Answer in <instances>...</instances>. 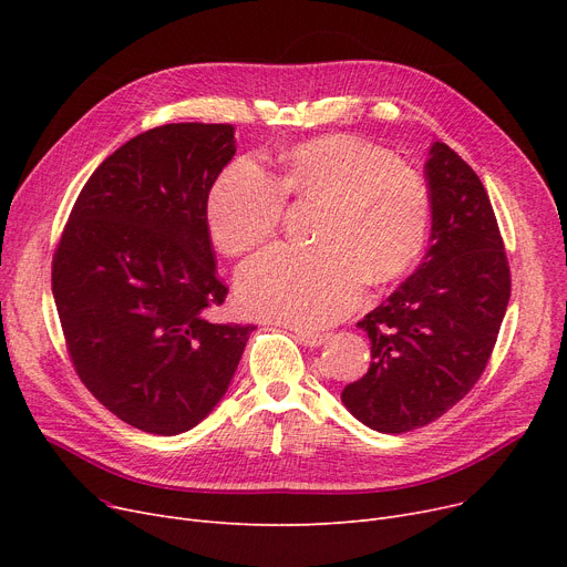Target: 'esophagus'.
I'll list each match as a JSON object with an SVG mask.
<instances>
[{
	"instance_id": "1",
	"label": "esophagus",
	"mask_w": 567,
	"mask_h": 567,
	"mask_svg": "<svg viewBox=\"0 0 567 567\" xmlns=\"http://www.w3.org/2000/svg\"><path fill=\"white\" fill-rule=\"evenodd\" d=\"M296 338H299L306 347H319L326 342V333H315V331H303V329H296Z\"/></svg>"
}]
</instances>
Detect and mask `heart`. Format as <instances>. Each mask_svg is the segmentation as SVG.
Instances as JSON below:
<instances>
[{
	"label": "heart",
	"mask_w": 567,
	"mask_h": 567,
	"mask_svg": "<svg viewBox=\"0 0 567 567\" xmlns=\"http://www.w3.org/2000/svg\"><path fill=\"white\" fill-rule=\"evenodd\" d=\"M285 199L319 204L315 248L274 246L241 266L236 293L255 317L321 329L419 259L430 227V190L421 172L351 135L296 144L268 176L255 161L229 163L206 197L216 248L246 255L271 238Z\"/></svg>",
	"instance_id": "obj_1"
}]
</instances>
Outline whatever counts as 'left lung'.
Wrapping results in <instances>:
<instances>
[{
  "mask_svg": "<svg viewBox=\"0 0 567 567\" xmlns=\"http://www.w3.org/2000/svg\"><path fill=\"white\" fill-rule=\"evenodd\" d=\"M425 176L432 246L359 321L372 363L342 391L355 419L383 434L430 425L473 389L511 301V266L481 176L445 142L432 144Z\"/></svg>",
  "mask_w": 567,
  "mask_h": 567,
  "instance_id": "obj_1",
  "label": "left lung"
}]
</instances>
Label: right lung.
I'll return each mask as SVG.
<instances>
[{
	"label": "right lung",
	"instance_id": "right-lung-1",
	"mask_svg": "<svg viewBox=\"0 0 567 567\" xmlns=\"http://www.w3.org/2000/svg\"><path fill=\"white\" fill-rule=\"evenodd\" d=\"M234 142L229 124H167L128 140L89 176L52 257L80 381L148 434H182L206 419L255 331L208 319L227 287L206 197Z\"/></svg>",
	"mask_w": 567,
	"mask_h": 567
}]
</instances>
